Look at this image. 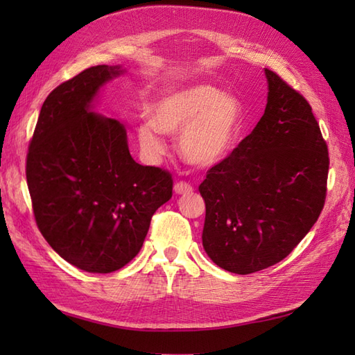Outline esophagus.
Returning a JSON list of instances; mask_svg holds the SVG:
<instances>
[{
	"label": "esophagus",
	"mask_w": 355,
	"mask_h": 355,
	"mask_svg": "<svg viewBox=\"0 0 355 355\" xmlns=\"http://www.w3.org/2000/svg\"><path fill=\"white\" fill-rule=\"evenodd\" d=\"M173 191H175V193L178 195H189L193 192V187L187 182H177L173 184Z\"/></svg>",
	"instance_id": "obj_1"
}]
</instances>
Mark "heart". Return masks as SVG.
<instances>
[{
	"label": "heart",
	"instance_id": "b5f03b06",
	"mask_svg": "<svg viewBox=\"0 0 355 355\" xmlns=\"http://www.w3.org/2000/svg\"><path fill=\"white\" fill-rule=\"evenodd\" d=\"M149 120L137 128L140 148L149 155L164 153L160 132L177 135L186 162L209 168L224 162L236 148L244 110L236 96L206 84L173 89L148 110Z\"/></svg>",
	"mask_w": 355,
	"mask_h": 355
}]
</instances>
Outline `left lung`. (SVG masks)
<instances>
[{
  "mask_svg": "<svg viewBox=\"0 0 355 355\" xmlns=\"http://www.w3.org/2000/svg\"><path fill=\"white\" fill-rule=\"evenodd\" d=\"M266 112L224 162L207 171L202 247L218 267L248 275L275 266L325 206L328 146L311 105L266 69Z\"/></svg>",
  "mask_w": 355,
  "mask_h": 355,
  "instance_id": "left-lung-1",
  "label": "left lung"
}]
</instances>
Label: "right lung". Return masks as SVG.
<instances>
[{
    "label": "right lung",
    "instance_id": "obj_1",
    "mask_svg": "<svg viewBox=\"0 0 355 355\" xmlns=\"http://www.w3.org/2000/svg\"><path fill=\"white\" fill-rule=\"evenodd\" d=\"M120 67L96 65L45 99L26 177L37 229L61 258L111 273L137 256L155 210L172 197L169 171L134 162L125 126L89 111Z\"/></svg>",
    "mask_w": 355,
    "mask_h": 355
}]
</instances>
